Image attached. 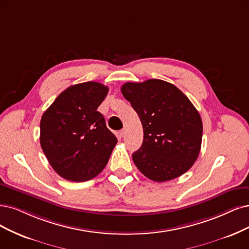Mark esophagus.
<instances>
[{"instance_id": "obj_1", "label": "esophagus", "mask_w": 249, "mask_h": 249, "mask_svg": "<svg viewBox=\"0 0 249 249\" xmlns=\"http://www.w3.org/2000/svg\"><path fill=\"white\" fill-rule=\"evenodd\" d=\"M125 135H126V129H123V130L120 131V136L125 137Z\"/></svg>"}]
</instances>
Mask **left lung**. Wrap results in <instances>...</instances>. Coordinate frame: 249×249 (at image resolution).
<instances>
[{"instance_id": "obj_1", "label": "left lung", "mask_w": 249, "mask_h": 249, "mask_svg": "<svg viewBox=\"0 0 249 249\" xmlns=\"http://www.w3.org/2000/svg\"><path fill=\"white\" fill-rule=\"evenodd\" d=\"M121 91L143 128L142 144L132 155L136 167L157 182L187 172L198 158L203 132L201 117L190 99L173 84L158 79L128 82Z\"/></svg>"}]
</instances>
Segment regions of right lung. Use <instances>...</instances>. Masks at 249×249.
Masks as SVG:
<instances>
[{"label": "right lung", "mask_w": 249, "mask_h": 249, "mask_svg": "<svg viewBox=\"0 0 249 249\" xmlns=\"http://www.w3.org/2000/svg\"><path fill=\"white\" fill-rule=\"evenodd\" d=\"M108 88L85 82L67 88L45 110L40 143L52 168L71 181H86L104 170L117 143L97 107Z\"/></svg>", "instance_id": "obj_1"}]
</instances>
